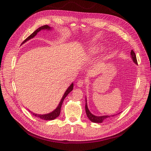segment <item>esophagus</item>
I'll list each match as a JSON object with an SVG mask.
<instances>
[{
  "mask_svg": "<svg viewBox=\"0 0 151 151\" xmlns=\"http://www.w3.org/2000/svg\"><path fill=\"white\" fill-rule=\"evenodd\" d=\"M84 83H85L84 80H82V79H81V80H78V81L77 82L76 84H77L78 87H82V86L84 85Z\"/></svg>",
  "mask_w": 151,
  "mask_h": 151,
  "instance_id": "34e87169",
  "label": "esophagus"
}]
</instances>
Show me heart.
Here are the masks:
<instances>
[{
  "instance_id": "heart-1",
  "label": "heart",
  "mask_w": 151,
  "mask_h": 151,
  "mask_svg": "<svg viewBox=\"0 0 151 151\" xmlns=\"http://www.w3.org/2000/svg\"><path fill=\"white\" fill-rule=\"evenodd\" d=\"M100 51V48L98 46H92L90 48V51L92 53H97Z\"/></svg>"
}]
</instances>
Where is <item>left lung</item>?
<instances>
[{
	"label": "left lung",
	"mask_w": 151,
	"mask_h": 151,
	"mask_svg": "<svg viewBox=\"0 0 151 151\" xmlns=\"http://www.w3.org/2000/svg\"><path fill=\"white\" fill-rule=\"evenodd\" d=\"M131 57L133 60V62L136 63V64H138V62H137V56L135 55V53L132 50L131 52ZM85 109H86V114L87 116L88 117V118L89 119V120L95 123H101L103 121H104L105 119L109 117V116H94L93 115L90 111L89 110L88 108V105H87V104L86 103V106H85ZM114 116H111V117Z\"/></svg>",
	"instance_id": "left-lung-1"
}]
</instances>
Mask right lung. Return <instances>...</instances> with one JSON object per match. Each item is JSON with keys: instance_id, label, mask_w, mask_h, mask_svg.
I'll use <instances>...</instances> for the list:
<instances>
[{"instance_id": "add662e5", "label": "right lung", "mask_w": 151, "mask_h": 151, "mask_svg": "<svg viewBox=\"0 0 151 151\" xmlns=\"http://www.w3.org/2000/svg\"><path fill=\"white\" fill-rule=\"evenodd\" d=\"M44 29L50 30V29H51V27H50L49 26H47V25H45V26L40 27L38 28L35 31H34V32H33L32 34L30 35H29L26 40H24L23 41V42L21 43V45L23 44L24 43H25V42H27V40H30V39H31V38H32L33 37H34L37 35V34L38 32H40L41 30H44ZM73 84L72 83V84H71L69 88L67 89V91H65V92L64 95H63V97H62V99H61V100H60V103H59V105H58V106L57 107V108L55 109L54 111H53L52 112H51V113H49V114H42V115H41V114H35V113H32L31 111H30V112H31V113H32L33 115H34V116H37V117H39V118H40V119H43V120H53V119H54L58 117L59 116L60 113L61 106H62V104H63V101L64 100L65 98L67 96V95H68L71 91L73 90Z\"/></svg>"}]
</instances>
